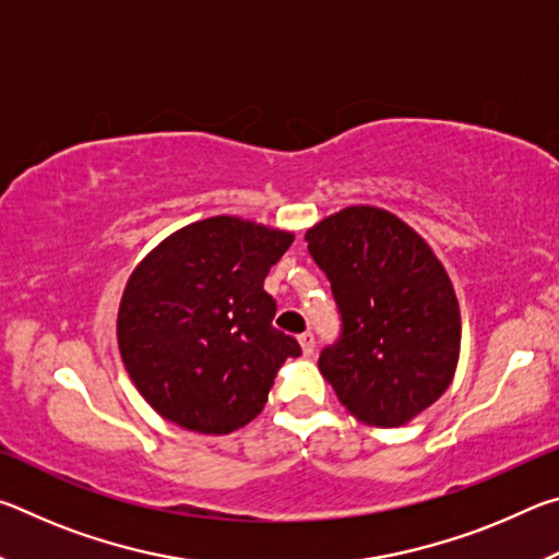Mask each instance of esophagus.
Masks as SVG:
<instances>
[{"label":"esophagus","mask_w":559,"mask_h":559,"mask_svg":"<svg viewBox=\"0 0 559 559\" xmlns=\"http://www.w3.org/2000/svg\"><path fill=\"white\" fill-rule=\"evenodd\" d=\"M298 343H300V347H302V355H313L316 353V335L310 333H302V335H298Z\"/></svg>","instance_id":"obj_1"}]
</instances>
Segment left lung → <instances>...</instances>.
<instances>
[{"label":"left lung","mask_w":559,"mask_h":559,"mask_svg":"<svg viewBox=\"0 0 559 559\" xmlns=\"http://www.w3.org/2000/svg\"><path fill=\"white\" fill-rule=\"evenodd\" d=\"M306 241L340 313L320 372L359 421L402 427L456 372L461 316L447 271L412 226L377 206H345Z\"/></svg>","instance_id":"obj_1"}]
</instances>
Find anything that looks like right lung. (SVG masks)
<instances>
[{"mask_svg":"<svg viewBox=\"0 0 559 559\" xmlns=\"http://www.w3.org/2000/svg\"><path fill=\"white\" fill-rule=\"evenodd\" d=\"M293 234L212 216L147 253L122 293L118 345L138 392L177 427L229 433L257 419L300 345L263 290Z\"/></svg>","mask_w":559,"mask_h":559,"instance_id":"1","label":"right lung"}]
</instances>
